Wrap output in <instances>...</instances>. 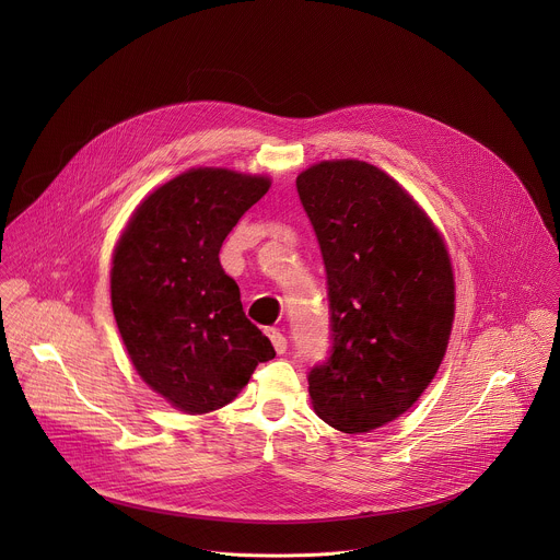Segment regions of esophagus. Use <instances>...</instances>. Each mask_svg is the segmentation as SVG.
<instances>
[{"label": "esophagus", "instance_id": "obj_1", "mask_svg": "<svg viewBox=\"0 0 560 560\" xmlns=\"http://www.w3.org/2000/svg\"><path fill=\"white\" fill-rule=\"evenodd\" d=\"M268 337H270V341H272V346H275L277 354H283V352L288 350V339L281 335V330H277V328H268Z\"/></svg>", "mask_w": 560, "mask_h": 560}]
</instances>
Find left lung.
<instances>
[{
    "label": "left lung",
    "instance_id": "obj_1",
    "mask_svg": "<svg viewBox=\"0 0 560 560\" xmlns=\"http://www.w3.org/2000/svg\"><path fill=\"white\" fill-rule=\"evenodd\" d=\"M322 248L330 357L310 370L314 412L346 432H372L408 412L434 378L454 322L447 248L419 203L357 159L296 177Z\"/></svg>",
    "mask_w": 560,
    "mask_h": 560
}]
</instances>
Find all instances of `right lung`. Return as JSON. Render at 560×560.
Listing matches in <instances>:
<instances>
[{
  "mask_svg": "<svg viewBox=\"0 0 560 560\" xmlns=\"http://www.w3.org/2000/svg\"><path fill=\"white\" fill-rule=\"evenodd\" d=\"M268 177L192 168L135 210L113 257L115 322L139 376L186 415L228 406L275 359L221 264L223 238Z\"/></svg>",
  "mask_w": 560,
  "mask_h": 560,
  "instance_id": "obj_1",
  "label": "right lung"
}]
</instances>
